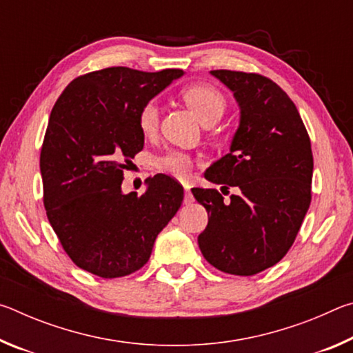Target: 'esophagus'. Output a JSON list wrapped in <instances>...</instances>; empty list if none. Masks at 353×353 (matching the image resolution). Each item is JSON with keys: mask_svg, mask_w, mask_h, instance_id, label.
<instances>
[{"mask_svg": "<svg viewBox=\"0 0 353 353\" xmlns=\"http://www.w3.org/2000/svg\"><path fill=\"white\" fill-rule=\"evenodd\" d=\"M183 202H185V204H193V202H194V198H193V194H191L190 187H185V198H183Z\"/></svg>", "mask_w": 353, "mask_h": 353, "instance_id": "1", "label": "esophagus"}]
</instances>
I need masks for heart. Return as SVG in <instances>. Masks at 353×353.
<instances>
[{"label": "heart", "mask_w": 353, "mask_h": 353, "mask_svg": "<svg viewBox=\"0 0 353 353\" xmlns=\"http://www.w3.org/2000/svg\"><path fill=\"white\" fill-rule=\"evenodd\" d=\"M182 98L196 113L202 123H216L225 112L227 101L223 93L210 83H193L182 90ZM160 126V105L155 101H148L139 112V128L145 137H154ZM159 171L185 181L193 170V159L182 151H168L155 159Z\"/></svg>", "instance_id": "1"}]
</instances>
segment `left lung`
Wrapping results in <instances>:
<instances>
[{
	"instance_id": "left-lung-1",
	"label": "left lung",
	"mask_w": 353,
	"mask_h": 353,
	"mask_svg": "<svg viewBox=\"0 0 353 353\" xmlns=\"http://www.w3.org/2000/svg\"><path fill=\"white\" fill-rule=\"evenodd\" d=\"M212 74L234 92L241 118L230 152L205 179L240 191L225 202L218 190L191 188L210 214L198 243L216 270L254 276L282 260L299 234L312 202V143L294 103L270 77Z\"/></svg>"
}]
</instances>
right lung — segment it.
Instances as JSON below:
<instances>
[{
	"label": "right lung",
	"instance_id": "1",
	"mask_svg": "<svg viewBox=\"0 0 353 353\" xmlns=\"http://www.w3.org/2000/svg\"><path fill=\"white\" fill-rule=\"evenodd\" d=\"M110 67L68 83L52 107L40 152L46 216L76 266L103 279L145 266L154 241L177 213L183 188L166 174L143 194H123L124 170L145 145L139 112L181 77Z\"/></svg>",
	"mask_w": 353,
	"mask_h": 353
}]
</instances>
